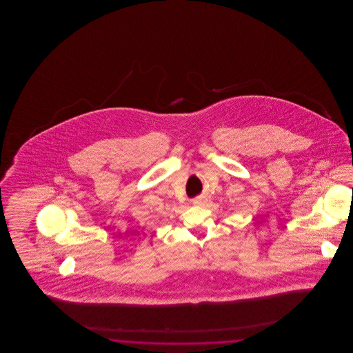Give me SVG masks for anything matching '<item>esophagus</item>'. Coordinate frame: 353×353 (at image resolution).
<instances>
[{"mask_svg": "<svg viewBox=\"0 0 353 353\" xmlns=\"http://www.w3.org/2000/svg\"><path fill=\"white\" fill-rule=\"evenodd\" d=\"M202 201H203V199H202V197H199V199L193 200V203H194V205H201Z\"/></svg>", "mask_w": 353, "mask_h": 353, "instance_id": "esophagus-1", "label": "esophagus"}]
</instances>
